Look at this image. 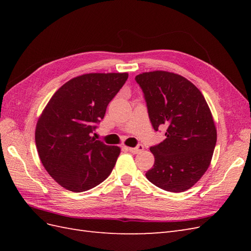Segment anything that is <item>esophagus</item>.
Wrapping results in <instances>:
<instances>
[{
  "instance_id": "34e87169",
  "label": "esophagus",
  "mask_w": 251,
  "mask_h": 251,
  "mask_svg": "<svg viewBox=\"0 0 251 251\" xmlns=\"http://www.w3.org/2000/svg\"><path fill=\"white\" fill-rule=\"evenodd\" d=\"M143 149H144V147L142 146V144H138V146L136 147V148H127V150L130 151L131 153H133V154H138V153H140V151H143Z\"/></svg>"
}]
</instances>
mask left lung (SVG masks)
<instances>
[{
    "mask_svg": "<svg viewBox=\"0 0 251 251\" xmlns=\"http://www.w3.org/2000/svg\"><path fill=\"white\" fill-rule=\"evenodd\" d=\"M135 79L154 130L166 127V138L150 149L155 163L146 176L164 191L185 192L207 171L216 147L217 128L208 104L201 91L179 74L157 70Z\"/></svg>",
    "mask_w": 251,
    "mask_h": 251,
    "instance_id": "left-lung-1",
    "label": "left lung"
}]
</instances>
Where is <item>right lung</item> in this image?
Returning a JSON list of instances; mask_svg holds the SVG:
<instances>
[{"mask_svg":"<svg viewBox=\"0 0 251 251\" xmlns=\"http://www.w3.org/2000/svg\"><path fill=\"white\" fill-rule=\"evenodd\" d=\"M128 74L87 73L68 80L50 98L35 127V144L50 176L64 188L86 192L109 177L120 148L92 133Z\"/></svg>","mask_w":251,"mask_h":251,"instance_id":"add662e5","label":"right lung"}]
</instances>
